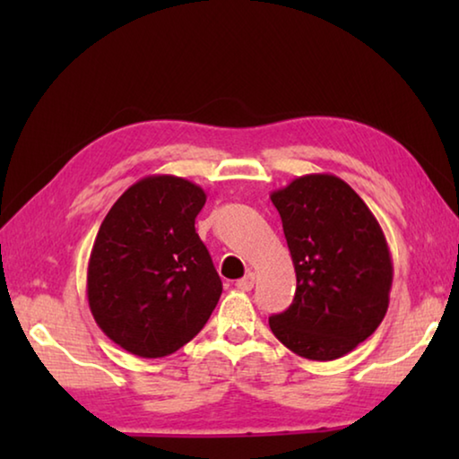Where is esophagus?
Here are the masks:
<instances>
[{
    "instance_id": "esophagus-1",
    "label": "esophagus",
    "mask_w": 459,
    "mask_h": 459,
    "mask_svg": "<svg viewBox=\"0 0 459 459\" xmlns=\"http://www.w3.org/2000/svg\"><path fill=\"white\" fill-rule=\"evenodd\" d=\"M253 285H255V273H251V271H248L243 279H238L237 281V287L240 291H251Z\"/></svg>"
}]
</instances>
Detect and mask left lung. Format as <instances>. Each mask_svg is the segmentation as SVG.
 Returning a JSON list of instances; mask_svg holds the SVG:
<instances>
[{
    "label": "left lung",
    "mask_w": 459,
    "mask_h": 459,
    "mask_svg": "<svg viewBox=\"0 0 459 459\" xmlns=\"http://www.w3.org/2000/svg\"><path fill=\"white\" fill-rule=\"evenodd\" d=\"M298 277L293 304L271 316L275 338L307 360H336L375 332L388 309L393 261L375 214L332 174L271 192Z\"/></svg>",
    "instance_id": "left-lung-1"
}]
</instances>
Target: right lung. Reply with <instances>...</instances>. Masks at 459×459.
I'll return each instance as SVG.
<instances>
[{"mask_svg":"<svg viewBox=\"0 0 459 459\" xmlns=\"http://www.w3.org/2000/svg\"><path fill=\"white\" fill-rule=\"evenodd\" d=\"M198 184L158 174L121 194L92 245L91 314L105 336L142 359L174 354L204 328L222 293L194 221Z\"/></svg>","mask_w":459,"mask_h":459,"instance_id":"add662e5","label":"right lung"}]
</instances>
